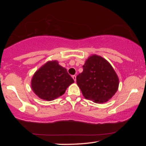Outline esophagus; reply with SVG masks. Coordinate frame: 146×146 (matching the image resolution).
Masks as SVG:
<instances>
[{"label":"esophagus","mask_w":146,"mask_h":146,"mask_svg":"<svg viewBox=\"0 0 146 146\" xmlns=\"http://www.w3.org/2000/svg\"><path fill=\"white\" fill-rule=\"evenodd\" d=\"M72 78H73V79L74 80V81H75V82H76V76L75 75H73L72 76Z\"/></svg>","instance_id":"obj_1"}]
</instances>
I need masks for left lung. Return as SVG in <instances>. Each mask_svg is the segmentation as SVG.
<instances>
[{"label":"left lung","instance_id":"left-lung-1","mask_svg":"<svg viewBox=\"0 0 146 146\" xmlns=\"http://www.w3.org/2000/svg\"><path fill=\"white\" fill-rule=\"evenodd\" d=\"M76 84L85 98L102 104L113 97L118 89L119 79L109 62L97 55L89 56Z\"/></svg>","mask_w":146,"mask_h":146}]
</instances>
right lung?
Here are the masks:
<instances>
[{
	"mask_svg": "<svg viewBox=\"0 0 146 146\" xmlns=\"http://www.w3.org/2000/svg\"><path fill=\"white\" fill-rule=\"evenodd\" d=\"M74 82L65 68L57 60L48 61L35 71L31 80V87L40 99L51 101L64 95Z\"/></svg>",
	"mask_w": 146,
	"mask_h": 146,
	"instance_id": "obj_1",
	"label": "right lung"
}]
</instances>
